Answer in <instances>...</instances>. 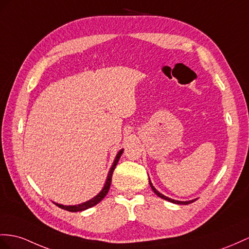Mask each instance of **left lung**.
Wrapping results in <instances>:
<instances>
[{
  "label": "left lung",
  "instance_id": "1",
  "mask_svg": "<svg viewBox=\"0 0 249 249\" xmlns=\"http://www.w3.org/2000/svg\"><path fill=\"white\" fill-rule=\"evenodd\" d=\"M149 185H150V187H151V189L154 190V193L158 196H160V197H162V199H164V200H166V201H168V202H171V203H175V204H183V205H187V204H190V203H193V202H195L196 199H194V200H189V201H177V200H174V199H170V197H168V196H164V195H162L160 191H158L157 189H156V187L152 185V183H151V181H150V179H149Z\"/></svg>",
  "mask_w": 249,
  "mask_h": 249
}]
</instances>
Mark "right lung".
<instances>
[{
  "label": "right lung",
  "instance_id": "obj_1",
  "mask_svg": "<svg viewBox=\"0 0 249 249\" xmlns=\"http://www.w3.org/2000/svg\"><path fill=\"white\" fill-rule=\"evenodd\" d=\"M123 150H124V149H121V150L118 152V154H117L116 158H114V161H113V163H112V165H111V167H110L109 171H108V176H107V179H106V182H105V184H104L103 188H102V190L100 191V193H99L97 196H93L92 199L88 200V201H86V202H84V203L78 204V205H63V204H59V203H55V202H53V203L55 204L56 206H59L60 208L68 210V212H71V213L82 212V210H86V209L90 208V207H92V206H94V205H97L98 203H100L102 200L104 199L105 196H106L107 193H108V190H109V188H110L111 177H112V174H113V170H114V168H116L117 164H118V162H119V160H120V158H121V156H122V154H123Z\"/></svg>",
  "mask_w": 249,
  "mask_h": 249
}]
</instances>
